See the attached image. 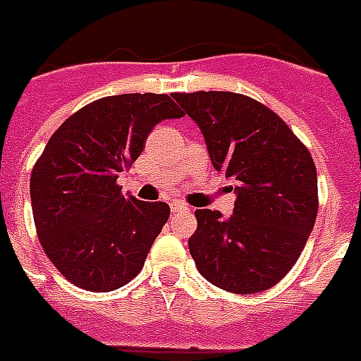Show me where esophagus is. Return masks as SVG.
<instances>
[{
  "instance_id": "34e87169",
  "label": "esophagus",
  "mask_w": 361,
  "mask_h": 361,
  "mask_svg": "<svg viewBox=\"0 0 361 361\" xmlns=\"http://www.w3.org/2000/svg\"><path fill=\"white\" fill-rule=\"evenodd\" d=\"M186 209H188V206H186L185 202H171V212H173V214H176V212H186Z\"/></svg>"
}]
</instances>
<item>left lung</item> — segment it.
<instances>
[{
    "instance_id": "obj_1",
    "label": "left lung",
    "mask_w": 361,
    "mask_h": 361,
    "mask_svg": "<svg viewBox=\"0 0 361 361\" xmlns=\"http://www.w3.org/2000/svg\"><path fill=\"white\" fill-rule=\"evenodd\" d=\"M198 124L216 171L237 180L233 216L196 209L188 249L200 274L231 293H258L288 274L317 219V169L276 112L229 91L173 93Z\"/></svg>"
}]
</instances>
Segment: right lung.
Returning a JSON list of instances; mask_svg holds the SVG:
<instances>
[{"label":"right lung","instance_id":"add662e5","mask_svg":"<svg viewBox=\"0 0 361 361\" xmlns=\"http://www.w3.org/2000/svg\"><path fill=\"white\" fill-rule=\"evenodd\" d=\"M180 116L169 94H114L71 114L48 140L30 175L32 216L46 257L78 288L118 290L142 270L171 208L124 196L116 180L155 124Z\"/></svg>","mask_w":361,"mask_h":361}]
</instances>
